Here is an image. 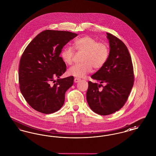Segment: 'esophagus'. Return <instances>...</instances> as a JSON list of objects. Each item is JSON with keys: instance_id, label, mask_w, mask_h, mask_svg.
Wrapping results in <instances>:
<instances>
[{"instance_id": "obj_1", "label": "esophagus", "mask_w": 156, "mask_h": 156, "mask_svg": "<svg viewBox=\"0 0 156 156\" xmlns=\"http://www.w3.org/2000/svg\"><path fill=\"white\" fill-rule=\"evenodd\" d=\"M81 80L80 78H74V82L75 83L78 82L80 81Z\"/></svg>"}]
</instances>
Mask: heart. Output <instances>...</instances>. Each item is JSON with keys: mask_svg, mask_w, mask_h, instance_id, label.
<instances>
[{"mask_svg": "<svg viewBox=\"0 0 156 156\" xmlns=\"http://www.w3.org/2000/svg\"><path fill=\"white\" fill-rule=\"evenodd\" d=\"M75 48L84 54L82 57L83 62L75 64L69 68L68 73L76 77H84L92 70L99 69L104 66L109 55V48L103 42H98L96 39L85 36L76 39L74 43ZM74 49L70 46L66 47L62 51L61 57L63 61L71 65L74 58Z\"/></svg>", "mask_w": 156, "mask_h": 156, "instance_id": "1", "label": "heart"}]
</instances>
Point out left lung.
I'll return each mask as SVG.
<instances>
[{
    "instance_id": "obj_1",
    "label": "left lung",
    "mask_w": 156,
    "mask_h": 156,
    "mask_svg": "<svg viewBox=\"0 0 156 156\" xmlns=\"http://www.w3.org/2000/svg\"><path fill=\"white\" fill-rule=\"evenodd\" d=\"M106 34L110 45L109 58L104 66L91 76L100 84L88 82L87 92L90 108L103 116L118 111L124 106L134 80L132 58L126 45L111 33ZM101 86L103 88L99 90Z\"/></svg>"
}]
</instances>
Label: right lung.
Returning <instances> with one entry per match:
<instances>
[{"mask_svg": "<svg viewBox=\"0 0 156 156\" xmlns=\"http://www.w3.org/2000/svg\"><path fill=\"white\" fill-rule=\"evenodd\" d=\"M77 36L68 31L44 30L24 50L19 64V87L26 102L36 111L50 114L64 105L74 76L59 79L67 69L59 55L64 46Z\"/></svg>", "mask_w": 156, "mask_h": 156, "instance_id": "add662e5", "label": "right lung"}]
</instances>
